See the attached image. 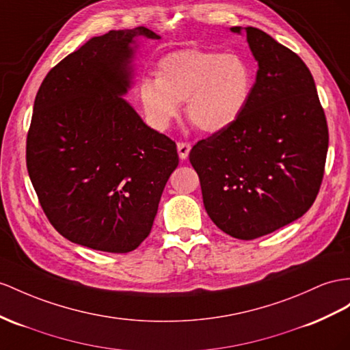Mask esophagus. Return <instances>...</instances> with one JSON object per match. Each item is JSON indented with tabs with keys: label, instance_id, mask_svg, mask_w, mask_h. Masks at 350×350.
<instances>
[{
	"label": "esophagus",
	"instance_id": "esophagus-1",
	"mask_svg": "<svg viewBox=\"0 0 350 350\" xmlns=\"http://www.w3.org/2000/svg\"><path fill=\"white\" fill-rule=\"evenodd\" d=\"M177 150H178V157H180L182 159H186L187 155H189L191 143L189 142H178L177 143Z\"/></svg>",
	"mask_w": 350,
	"mask_h": 350
}]
</instances>
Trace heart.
Instances as JSON below:
<instances>
[{
  "mask_svg": "<svg viewBox=\"0 0 350 350\" xmlns=\"http://www.w3.org/2000/svg\"><path fill=\"white\" fill-rule=\"evenodd\" d=\"M253 90V70L237 53L183 49L161 57L155 81L145 79L139 96L146 115L165 129L185 100L195 127L216 133L228 129L244 112Z\"/></svg>",
  "mask_w": 350,
  "mask_h": 350,
  "instance_id": "b5f03b06",
  "label": "heart"
}]
</instances>
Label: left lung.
Wrapping results in <instances>:
<instances>
[{"mask_svg": "<svg viewBox=\"0 0 350 350\" xmlns=\"http://www.w3.org/2000/svg\"><path fill=\"white\" fill-rule=\"evenodd\" d=\"M245 32L258 62L250 100L228 129L196 142L189 161L214 225L248 241L297 220L315 202L328 125L304 62L262 29Z\"/></svg>", "mask_w": 350, "mask_h": 350, "instance_id": "obj_1", "label": "left lung"}]
</instances>
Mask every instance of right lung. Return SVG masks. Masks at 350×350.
Listing matches in <instances>:
<instances>
[{"instance_id": "add662e5", "label": "right lung", "mask_w": 350, "mask_h": 350, "mask_svg": "<svg viewBox=\"0 0 350 350\" xmlns=\"http://www.w3.org/2000/svg\"><path fill=\"white\" fill-rule=\"evenodd\" d=\"M161 38L145 26L109 31L50 69L35 96L26 167L42 211L62 237L129 253L150 234L176 142L142 121L121 94L130 44Z\"/></svg>"}]
</instances>
